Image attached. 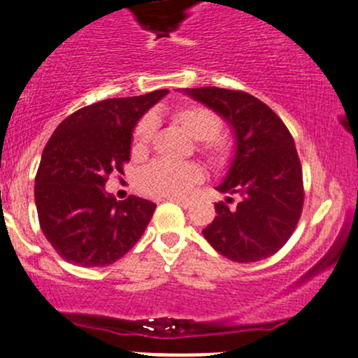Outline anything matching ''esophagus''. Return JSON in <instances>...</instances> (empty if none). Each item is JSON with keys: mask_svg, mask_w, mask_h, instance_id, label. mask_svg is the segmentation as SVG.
Returning a JSON list of instances; mask_svg holds the SVG:
<instances>
[{"mask_svg": "<svg viewBox=\"0 0 358 358\" xmlns=\"http://www.w3.org/2000/svg\"><path fill=\"white\" fill-rule=\"evenodd\" d=\"M168 201L171 202H176V204L183 206V208H189L190 206V201H187V199H182V197H175V195H171V197H166Z\"/></svg>", "mask_w": 358, "mask_h": 358, "instance_id": "esophagus-1", "label": "esophagus"}]
</instances>
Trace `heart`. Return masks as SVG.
Returning a JSON list of instances; mask_svg holds the SVG:
<instances>
[{"label": "heart", "instance_id": "b5f03b06", "mask_svg": "<svg viewBox=\"0 0 358 358\" xmlns=\"http://www.w3.org/2000/svg\"><path fill=\"white\" fill-rule=\"evenodd\" d=\"M173 120L176 125L185 131L194 141H201V149L214 161L224 163L229 156V144L223 137H217L221 129V120L216 113L208 108L190 104L182 106L173 113ZM154 122L152 116H144L137 123L131 138V149L135 154H142L148 150V145L152 138ZM204 178V171L195 163H169V161H154L137 175V187L148 195H169L183 194L190 185Z\"/></svg>", "mask_w": 358, "mask_h": 358}]
</instances>
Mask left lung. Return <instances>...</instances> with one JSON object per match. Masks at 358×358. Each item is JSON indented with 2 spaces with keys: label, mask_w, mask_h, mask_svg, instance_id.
<instances>
[{
  "label": "left lung",
  "mask_w": 358,
  "mask_h": 358,
  "mask_svg": "<svg viewBox=\"0 0 358 358\" xmlns=\"http://www.w3.org/2000/svg\"><path fill=\"white\" fill-rule=\"evenodd\" d=\"M182 92L220 115L235 137V152L216 190L240 195V202L235 208L214 204L217 216L202 235L235 262L276 254L292 236L303 204L302 166L292 134L268 104L242 90L199 87Z\"/></svg>",
  "instance_id": "8db88e82"
}]
</instances>
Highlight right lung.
Returning a JSON list of instances; mask_svg holds the SVG:
<instances>
[{
  "mask_svg": "<svg viewBox=\"0 0 358 358\" xmlns=\"http://www.w3.org/2000/svg\"><path fill=\"white\" fill-rule=\"evenodd\" d=\"M168 94L113 97L63 120L43 150L36 208L44 236L66 262L103 268L127 254L148 228L156 204L130 195L116 201L104 185L130 161L138 120Z\"/></svg>",
  "mask_w": 358,
  "mask_h": 358,
  "instance_id": "add662e5",
  "label": "right lung"
}]
</instances>
